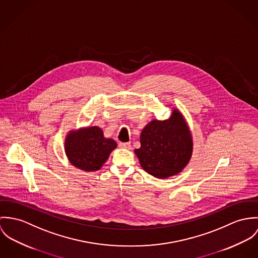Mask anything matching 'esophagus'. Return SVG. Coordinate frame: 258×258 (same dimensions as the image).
<instances>
[{
	"label": "esophagus",
	"mask_w": 258,
	"mask_h": 258,
	"mask_svg": "<svg viewBox=\"0 0 258 258\" xmlns=\"http://www.w3.org/2000/svg\"><path fill=\"white\" fill-rule=\"evenodd\" d=\"M118 145L120 146V147H124V148H132V144L130 143H118Z\"/></svg>",
	"instance_id": "34e87169"
}]
</instances>
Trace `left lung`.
<instances>
[{"instance_id":"1","label":"left lung","mask_w":258,"mask_h":258,"mask_svg":"<svg viewBox=\"0 0 258 258\" xmlns=\"http://www.w3.org/2000/svg\"><path fill=\"white\" fill-rule=\"evenodd\" d=\"M192 138L182 115L174 110L165 120H152L143 130L136 154L147 173L167 178L181 171L192 155Z\"/></svg>"}]
</instances>
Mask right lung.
Masks as SVG:
<instances>
[{
    "mask_svg": "<svg viewBox=\"0 0 258 258\" xmlns=\"http://www.w3.org/2000/svg\"><path fill=\"white\" fill-rule=\"evenodd\" d=\"M115 147V141L105 139L103 131L98 126L73 132L65 141L68 159L74 166L84 171L99 170Z\"/></svg>",
    "mask_w": 258,
    "mask_h": 258,
    "instance_id": "obj_1",
    "label": "right lung"
}]
</instances>
